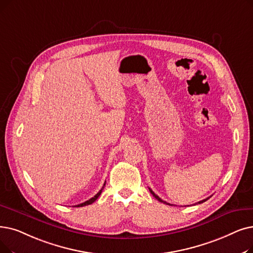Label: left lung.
Masks as SVG:
<instances>
[{
	"label": "left lung",
	"mask_w": 253,
	"mask_h": 253,
	"mask_svg": "<svg viewBox=\"0 0 253 253\" xmlns=\"http://www.w3.org/2000/svg\"><path fill=\"white\" fill-rule=\"evenodd\" d=\"M149 190H150V192L153 194V196L154 197H155V199L157 200V201H159L160 203H163V204H167V205H169V206H172V205H170V204H169V203H167V202H164V201H162L161 199H160V197L157 195V194H155V193H154L153 192V190L151 189V188H149ZM208 199H209V197H208ZM208 199H205V200H203V201H201V202H199V203H197V204H202V203H204V202H206V201H208Z\"/></svg>",
	"instance_id": "1"
}]
</instances>
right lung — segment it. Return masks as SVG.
<instances>
[{
	"label": "right lung",
	"mask_w": 253,
	"mask_h": 253,
	"mask_svg": "<svg viewBox=\"0 0 253 253\" xmlns=\"http://www.w3.org/2000/svg\"><path fill=\"white\" fill-rule=\"evenodd\" d=\"M104 186H105V183H104V185H103V187L100 189V191L99 192H98L95 196H93L92 197V199H90L89 201H86V202H84V203H83V204H80V205H76L75 207H84V206H87V205H91V204H93L97 199H98V197H99V195L101 194V192H102V190H103V188H104Z\"/></svg>",
	"instance_id": "add662e5"
}]
</instances>
